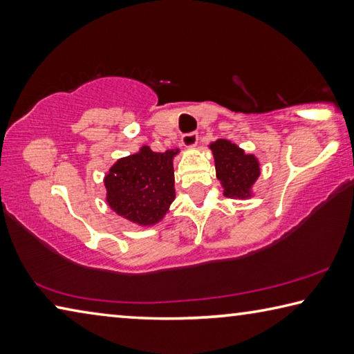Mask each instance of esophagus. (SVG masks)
<instances>
[{
  "label": "esophagus",
  "mask_w": 354,
  "mask_h": 354,
  "mask_svg": "<svg viewBox=\"0 0 354 354\" xmlns=\"http://www.w3.org/2000/svg\"><path fill=\"white\" fill-rule=\"evenodd\" d=\"M181 142L184 147H195L196 142H198V134L196 133H185L183 137H181Z\"/></svg>",
  "instance_id": "1"
}]
</instances>
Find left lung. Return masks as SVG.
<instances>
[{
    "label": "left lung",
    "mask_w": 354,
    "mask_h": 354,
    "mask_svg": "<svg viewBox=\"0 0 354 354\" xmlns=\"http://www.w3.org/2000/svg\"><path fill=\"white\" fill-rule=\"evenodd\" d=\"M215 171L223 185V194L231 198H245L259 176V162L254 156L245 154L230 140L220 139L211 145Z\"/></svg>",
    "instance_id": "8db88e82"
}]
</instances>
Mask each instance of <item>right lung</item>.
Segmentation results:
<instances>
[{
    "instance_id": "1",
    "label": "right lung",
    "mask_w": 354,
    "mask_h": 354,
    "mask_svg": "<svg viewBox=\"0 0 354 354\" xmlns=\"http://www.w3.org/2000/svg\"><path fill=\"white\" fill-rule=\"evenodd\" d=\"M176 153H154L143 147L137 154L117 160L104 178L109 206L133 223H158L175 200Z\"/></svg>"
}]
</instances>
